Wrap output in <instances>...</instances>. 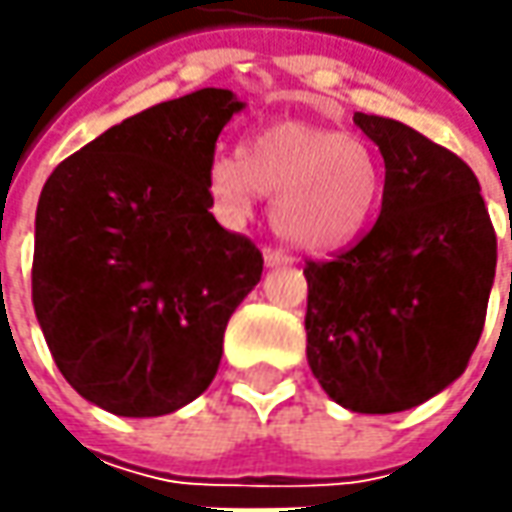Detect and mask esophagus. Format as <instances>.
I'll list each match as a JSON object with an SVG mask.
<instances>
[{
  "mask_svg": "<svg viewBox=\"0 0 512 512\" xmlns=\"http://www.w3.org/2000/svg\"><path fill=\"white\" fill-rule=\"evenodd\" d=\"M293 259L287 256L285 250H276V247H265V265L267 267H285L290 265Z\"/></svg>",
  "mask_w": 512,
  "mask_h": 512,
  "instance_id": "34e87169",
  "label": "esophagus"
}]
</instances>
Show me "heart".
I'll return each instance as SVG.
<instances>
[{"label":"heart","instance_id":"b5f03b06","mask_svg":"<svg viewBox=\"0 0 512 512\" xmlns=\"http://www.w3.org/2000/svg\"><path fill=\"white\" fill-rule=\"evenodd\" d=\"M382 185V162L367 142L307 122L256 130L236 156H213L207 168V187L230 222H247L259 193L273 196L276 233L307 253L356 242L379 207Z\"/></svg>","mask_w":512,"mask_h":512}]
</instances>
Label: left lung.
<instances>
[{
  "label": "left lung",
  "mask_w": 512,
  "mask_h": 512,
  "mask_svg": "<svg viewBox=\"0 0 512 512\" xmlns=\"http://www.w3.org/2000/svg\"><path fill=\"white\" fill-rule=\"evenodd\" d=\"M384 159L382 213L333 262H307V364L353 413H402L456 382L484 327L496 233L476 173L419 130L353 116Z\"/></svg>",
  "instance_id": "left-lung-1"
}]
</instances>
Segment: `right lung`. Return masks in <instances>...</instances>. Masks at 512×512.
I'll return each instance as SVG.
<instances>
[{
  "instance_id": "add662e5",
  "label": "right lung",
  "mask_w": 512,
  "mask_h": 512,
  "mask_svg": "<svg viewBox=\"0 0 512 512\" xmlns=\"http://www.w3.org/2000/svg\"><path fill=\"white\" fill-rule=\"evenodd\" d=\"M245 108L202 88L142 110L50 173L36 205L33 310L68 384L113 416L202 396L262 253L210 213L216 139Z\"/></svg>"
}]
</instances>
